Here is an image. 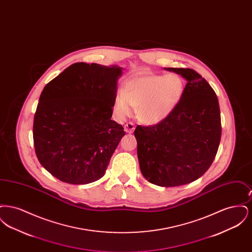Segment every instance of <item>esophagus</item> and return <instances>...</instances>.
I'll return each instance as SVG.
<instances>
[{
    "label": "esophagus",
    "mask_w": 252,
    "mask_h": 252,
    "mask_svg": "<svg viewBox=\"0 0 252 252\" xmlns=\"http://www.w3.org/2000/svg\"><path fill=\"white\" fill-rule=\"evenodd\" d=\"M124 129H125V131L127 132V133H132V132L134 131V129H135V126H134V124L131 123V122H128L127 124L125 125Z\"/></svg>",
    "instance_id": "1"
}]
</instances>
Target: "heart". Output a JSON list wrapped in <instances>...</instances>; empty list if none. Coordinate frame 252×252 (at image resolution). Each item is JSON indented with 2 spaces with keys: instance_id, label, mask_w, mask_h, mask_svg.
Wrapping results in <instances>:
<instances>
[{
  "instance_id": "1",
  "label": "heart",
  "mask_w": 252,
  "mask_h": 252,
  "mask_svg": "<svg viewBox=\"0 0 252 252\" xmlns=\"http://www.w3.org/2000/svg\"><path fill=\"white\" fill-rule=\"evenodd\" d=\"M184 93L180 75L143 73L127 80L114 100V110L120 118L136 108L137 117L145 124H158L166 119L177 108Z\"/></svg>"
}]
</instances>
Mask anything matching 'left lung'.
<instances>
[{"mask_svg":"<svg viewBox=\"0 0 252 252\" xmlns=\"http://www.w3.org/2000/svg\"><path fill=\"white\" fill-rule=\"evenodd\" d=\"M187 84L177 108L157 125L137 126V154L141 172L162 187L199 179L212 165L221 139V117L215 91L189 68H168Z\"/></svg>","mask_w":252,"mask_h":252,"instance_id":"left-lung-1","label":"left lung"}]
</instances>
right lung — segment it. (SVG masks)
I'll return each mask as SVG.
<instances>
[{
	"instance_id": "obj_1",
	"label": "right lung",
	"mask_w": 252,
	"mask_h": 252,
	"mask_svg": "<svg viewBox=\"0 0 252 252\" xmlns=\"http://www.w3.org/2000/svg\"><path fill=\"white\" fill-rule=\"evenodd\" d=\"M118 66L77 62L46 85L33 125L40 164L58 180L88 184L106 173L124 127L111 120Z\"/></svg>"
}]
</instances>
